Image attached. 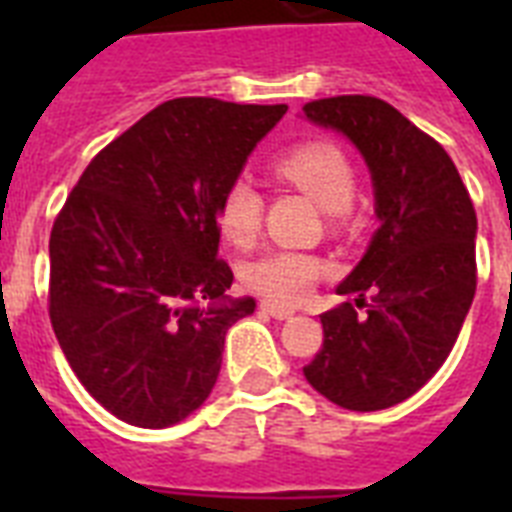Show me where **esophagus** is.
Wrapping results in <instances>:
<instances>
[{
    "instance_id": "esophagus-1",
    "label": "esophagus",
    "mask_w": 512,
    "mask_h": 512,
    "mask_svg": "<svg viewBox=\"0 0 512 512\" xmlns=\"http://www.w3.org/2000/svg\"><path fill=\"white\" fill-rule=\"evenodd\" d=\"M260 311L271 313L273 319H289L295 308H289V305H279V303H271V300H260Z\"/></svg>"
}]
</instances>
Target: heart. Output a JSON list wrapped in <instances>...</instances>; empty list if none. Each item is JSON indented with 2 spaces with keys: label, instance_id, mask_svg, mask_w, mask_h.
<instances>
[{
  "label": "heart",
  "instance_id": "obj_1",
  "mask_svg": "<svg viewBox=\"0 0 512 512\" xmlns=\"http://www.w3.org/2000/svg\"><path fill=\"white\" fill-rule=\"evenodd\" d=\"M273 172L337 217L345 215L356 199V170L348 154L329 140L297 143L273 162ZM263 212L260 191L239 177L225 188L217 207V225L233 247H252L263 228ZM327 273L329 265L319 255L271 249L244 265L241 281L271 303H300Z\"/></svg>",
  "mask_w": 512,
  "mask_h": 512
}]
</instances>
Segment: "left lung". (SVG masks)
Listing matches in <instances>:
<instances>
[{
	"mask_svg": "<svg viewBox=\"0 0 512 512\" xmlns=\"http://www.w3.org/2000/svg\"><path fill=\"white\" fill-rule=\"evenodd\" d=\"M303 114L356 143L380 217L337 287L356 305L321 313L324 342L303 372L332 404L377 412L414 396L452 353L476 295V209L441 143L385 100L337 95Z\"/></svg>",
	"mask_w": 512,
	"mask_h": 512,
	"instance_id": "1",
	"label": "left lung"
}]
</instances>
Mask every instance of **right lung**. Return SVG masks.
<instances>
[{
	"label": "right lung",
	"instance_id": "1",
	"mask_svg": "<svg viewBox=\"0 0 512 512\" xmlns=\"http://www.w3.org/2000/svg\"><path fill=\"white\" fill-rule=\"evenodd\" d=\"M287 106L175 98L82 172L50 233V321L87 393L119 420L170 428L199 409L225 332L255 311L228 300L217 207Z\"/></svg>",
	"mask_w": 512,
	"mask_h": 512
}]
</instances>
